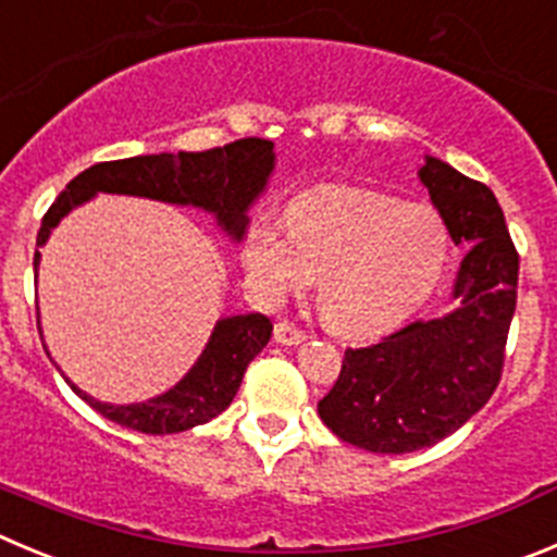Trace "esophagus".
<instances>
[{
    "label": "esophagus",
    "mask_w": 557,
    "mask_h": 557,
    "mask_svg": "<svg viewBox=\"0 0 557 557\" xmlns=\"http://www.w3.org/2000/svg\"><path fill=\"white\" fill-rule=\"evenodd\" d=\"M274 341L283 343V346H296V343L305 341V332L296 324H290V321H277L274 324Z\"/></svg>",
    "instance_id": "obj_1"
}]
</instances>
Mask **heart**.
<instances>
[{"mask_svg":"<svg viewBox=\"0 0 557 557\" xmlns=\"http://www.w3.org/2000/svg\"><path fill=\"white\" fill-rule=\"evenodd\" d=\"M450 258L443 214L371 189L310 191L288 216L261 214L242 238V263L263 299L319 280V310L341 335L371 337L401 324L431 296Z\"/></svg>","mask_w":557,"mask_h":557,"instance_id":"b5f03b06","label":"heart"}]
</instances>
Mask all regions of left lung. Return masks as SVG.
<instances>
[{
  "label": "left lung",
  "instance_id": "8db88e82",
  "mask_svg": "<svg viewBox=\"0 0 557 557\" xmlns=\"http://www.w3.org/2000/svg\"><path fill=\"white\" fill-rule=\"evenodd\" d=\"M420 181L450 238L470 249L454 285L459 308L346 349L341 376L319 401L326 429L371 454L429 448L490 401L517 308L519 255L490 186L434 156L425 159Z\"/></svg>",
  "mask_w": 557,
  "mask_h": 557
}]
</instances>
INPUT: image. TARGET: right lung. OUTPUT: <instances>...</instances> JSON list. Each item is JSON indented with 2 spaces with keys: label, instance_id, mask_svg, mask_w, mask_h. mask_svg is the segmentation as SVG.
Listing matches in <instances>:
<instances>
[{
  "label": "right lung",
  "instance_id": "obj_1",
  "mask_svg": "<svg viewBox=\"0 0 557 557\" xmlns=\"http://www.w3.org/2000/svg\"><path fill=\"white\" fill-rule=\"evenodd\" d=\"M272 148V139L244 137L225 148H208L197 153L181 150V153L134 156V159L92 164L90 170L76 175L51 202L40 222L38 247H44L51 227L71 208L90 200L96 191L139 195L178 202V206L206 208L216 214L220 225L236 242H242L249 222L247 208L261 195L274 168ZM38 261L40 252H35V269H38ZM269 337H272V321L263 313L222 319L195 368L164 396L150 398L145 404L114 407V404L96 401L74 384L71 387L76 396L85 398L98 414L112 423L143 431V434H178V431L208 423L231 407L233 396L242 387L244 371L255 360V355H261Z\"/></svg>",
  "mask_w": 557,
  "mask_h": 557
}]
</instances>
